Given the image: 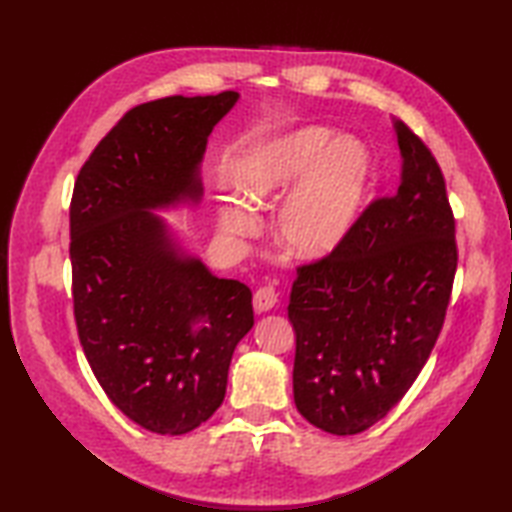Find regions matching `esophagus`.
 Returning <instances> with one entry per match:
<instances>
[{
  "mask_svg": "<svg viewBox=\"0 0 512 512\" xmlns=\"http://www.w3.org/2000/svg\"><path fill=\"white\" fill-rule=\"evenodd\" d=\"M275 303H277V290H275L273 286H262V288H257L255 297H253L255 312L262 314V312L273 310V308H275Z\"/></svg>",
  "mask_w": 512,
  "mask_h": 512,
  "instance_id": "1",
  "label": "esophagus"
}]
</instances>
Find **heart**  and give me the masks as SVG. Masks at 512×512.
Wrapping results in <instances>:
<instances>
[{"instance_id": "heart-1", "label": "heart", "mask_w": 512, "mask_h": 512, "mask_svg": "<svg viewBox=\"0 0 512 512\" xmlns=\"http://www.w3.org/2000/svg\"><path fill=\"white\" fill-rule=\"evenodd\" d=\"M295 186L293 190L291 187ZM231 187L250 211H268L284 198L275 237L290 255L321 262L352 235L372 187V156L352 138H336L328 127H299L266 140L239 162ZM226 233H255L253 217L239 206H220Z\"/></svg>"}]
</instances>
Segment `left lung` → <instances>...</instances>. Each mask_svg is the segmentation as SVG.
Here are the masks:
<instances>
[{
    "mask_svg": "<svg viewBox=\"0 0 512 512\" xmlns=\"http://www.w3.org/2000/svg\"><path fill=\"white\" fill-rule=\"evenodd\" d=\"M394 129L396 193L369 204L347 242L292 281L295 405L334 436L369 429L407 394L438 341L458 268L438 162L405 123L394 118Z\"/></svg>",
    "mask_w": 512,
    "mask_h": 512,
    "instance_id": "1",
    "label": "left lung"
}]
</instances>
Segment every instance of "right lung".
Returning a JSON list of instances; mask_svg holds the SVG:
<instances>
[{"label":"right lung","instance_id":"1","mask_svg":"<svg viewBox=\"0 0 512 512\" xmlns=\"http://www.w3.org/2000/svg\"><path fill=\"white\" fill-rule=\"evenodd\" d=\"M237 92L167 96L129 110L74 182L70 259L85 358L129 420L182 436L226 394L253 295L189 255L151 211L202 200V158Z\"/></svg>","mask_w":512,"mask_h":512}]
</instances>
